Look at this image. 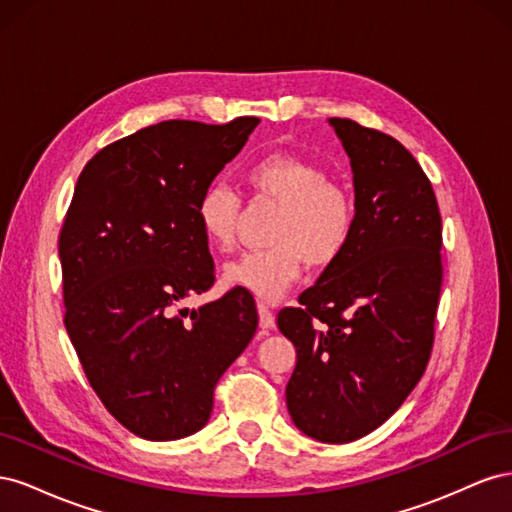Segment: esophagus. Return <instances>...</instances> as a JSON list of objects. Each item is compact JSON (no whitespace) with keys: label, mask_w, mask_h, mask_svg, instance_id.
<instances>
[{"label":"esophagus","mask_w":512,"mask_h":512,"mask_svg":"<svg viewBox=\"0 0 512 512\" xmlns=\"http://www.w3.org/2000/svg\"><path fill=\"white\" fill-rule=\"evenodd\" d=\"M256 307H258V316H260V327L262 329H273L275 327V316H273V312L269 309V305L258 301Z\"/></svg>","instance_id":"esophagus-1"}]
</instances>
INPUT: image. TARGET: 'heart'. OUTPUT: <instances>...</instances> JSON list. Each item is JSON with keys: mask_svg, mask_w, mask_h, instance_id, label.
Here are the masks:
<instances>
[{"mask_svg": "<svg viewBox=\"0 0 512 512\" xmlns=\"http://www.w3.org/2000/svg\"><path fill=\"white\" fill-rule=\"evenodd\" d=\"M245 185L256 198L280 205L271 235L275 247L230 260L222 280L230 288L277 301L299 280L303 260L309 267H327L344 252L354 226V200L322 166L290 153H269L252 162ZM239 211V194L224 183H211L200 194L196 220L211 250H230Z\"/></svg>", "mask_w": 512, "mask_h": 512, "instance_id": "heart-1", "label": "heart"}]
</instances>
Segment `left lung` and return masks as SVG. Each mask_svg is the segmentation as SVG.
Returning a JSON list of instances; mask_svg holds the SVG:
<instances>
[{
    "instance_id": "8db88e82",
    "label": "left lung",
    "mask_w": 512,
    "mask_h": 512,
    "mask_svg": "<svg viewBox=\"0 0 512 512\" xmlns=\"http://www.w3.org/2000/svg\"><path fill=\"white\" fill-rule=\"evenodd\" d=\"M352 168L354 226L344 252L277 314L297 348L286 406L327 444L378 429L412 393L433 346L442 218L423 168L393 136L331 117Z\"/></svg>"
}]
</instances>
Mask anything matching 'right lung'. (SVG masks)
Instances as JSON below:
<instances>
[{
    "label": "right lung",
    "instance_id": "right-lung-1",
    "mask_svg": "<svg viewBox=\"0 0 512 512\" xmlns=\"http://www.w3.org/2000/svg\"><path fill=\"white\" fill-rule=\"evenodd\" d=\"M258 123L162 121L98 151L76 181L59 235L66 331L91 389L138 438L203 429L215 384L256 333L247 290L183 303L215 282L198 198Z\"/></svg>",
    "mask_w": 512,
    "mask_h": 512
}]
</instances>
